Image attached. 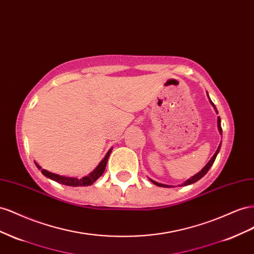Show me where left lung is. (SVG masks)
<instances>
[{
    "instance_id": "1",
    "label": "left lung",
    "mask_w": 254,
    "mask_h": 254,
    "mask_svg": "<svg viewBox=\"0 0 254 254\" xmlns=\"http://www.w3.org/2000/svg\"><path fill=\"white\" fill-rule=\"evenodd\" d=\"M209 99V98H208ZM209 101H211V99H209ZM211 103H212V105L215 107V105H214V103L212 102L211 101ZM215 110H216V107H215ZM216 112H217V110H216ZM218 113V112H217ZM217 122H218V129H219V132H220V134H222V128H221V125H220V118L218 117V120H217ZM220 146H221V143L219 144V147H218V149H217V151L215 152V154L213 155V157L211 158V161H209L207 164H206V166L205 167L202 169L199 173H197V175H194L192 178H190V180H187L186 182L183 184L184 186L185 185H190V184H192V183H194V182H197V181H199L201 178H203L206 173H207V171L209 170V168L212 167V165L214 164V162H215V159H216V156H217V154H218V152H219V150H220ZM152 183L153 184H155V185H157V186H161V187H170V186H168V185H165V184H161V183H157V182H155V181H153V180H150Z\"/></svg>"
}]
</instances>
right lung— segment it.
I'll use <instances>...</instances> for the list:
<instances>
[{"label": "right lung", "instance_id": "obj_1", "mask_svg": "<svg viewBox=\"0 0 254 254\" xmlns=\"http://www.w3.org/2000/svg\"><path fill=\"white\" fill-rule=\"evenodd\" d=\"M112 150H110L107 152L106 156L104 157V159H102V162H101L99 164L98 167L93 170L89 176H86L82 179H76V178H68V177H63V176H59V175H55V173H52V172H49L47 171L46 169H41L40 166L35 163L36 166H37L38 169H41V173L43 176H46L47 178L53 180V181H56L57 183H61V184H64V185H67V186H88V185H91L96 182V181L103 175V172L105 170V167H106V163H107V159L108 157H110V154H111Z\"/></svg>", "mask_w": 254, "mask_h": 254}]
</instances>
